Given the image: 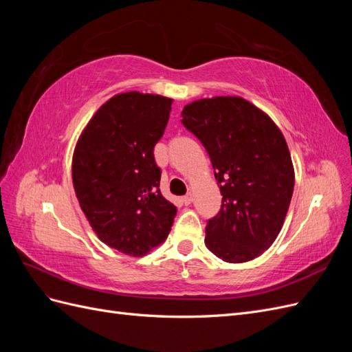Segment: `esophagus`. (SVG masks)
<instances>
[{"label":"esophagus","mask_w":352,"mask_h":352,"mask_svg":"<svg viewBox=\"0 0 352 352\" xmlns=\"http://www.w3.org/2000/svg\"><path fill=\"white\" fill-rule=\"evenodd\" d=\"M182 202H184V204L185 206H189L190 204V202H192V194H190V192H188L184 198H182Z\"/></svg>","instance_id":"obj_1"}]
</instances>
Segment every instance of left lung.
Returning a JSON list of instances; mask_svg holds the SVG:
<instances>
[{"mask_svg": "<svg viewBox=\"0 0 352 352\" xmlns=\"http://www.w3.org/2000/svg\"><path fill=\"white\" fill-rule=\"evenodd\" d=\"M182 123L204 145L223 195L206 228L207 248L226 263L260 257L278 238L294 192V164L280 129L241 97L190 102Z\"/></svg>", "mask_w": 352, "mask_h": 352, "instance_id": "8db88e82", "label": "left lung"}]
</instances>
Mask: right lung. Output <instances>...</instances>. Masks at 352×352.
Instances as JSON below:
<instances>
[{
	"label": "right lung",
	"instance_id": "add662e5",
	"mask_svg": "<svg viewBox=\"0 0 352 352\" xmlns=\"http://www.w3.org/2000/svg\"><path fill=\"white\" fill-rule=\"evenodd\" d=\"M172 98L117 94L92 116L73 153L79 206L97 236L132 257L163 243L176 207L160 192L154 146L162 140Z\"/></svg>",
	"mask_w": 352,
	"mask_h": 352
}]
</instances>
